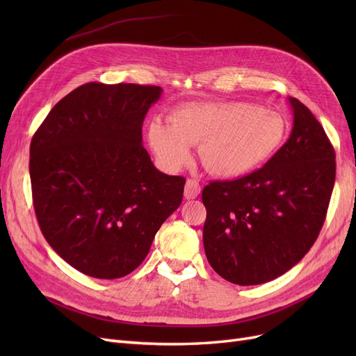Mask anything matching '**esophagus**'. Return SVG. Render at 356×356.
<instances>
[{
    "instance_id": "1",
    "label": "esophagus",
    "mask_w": 356,
    "mask_h": 356,
    "mask_svg": "<svg viewBox=\"0 0 356 356\" xmlns=\"http://www.w3.org/2000/svg\"><path fill=\"white\" fill-rule=\"evenodd\" d=\"M200 190H202V188H200L199 181L190 178V179H187V182H186L184 196H186V199H188V200L196 199V197L200 195Z\"/></svg>"
}]
</instances>
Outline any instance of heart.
Returning <instances> with one entry per match:
<instances>
[{"instance_id":"1","label":"heart","mask_w":356,"mask_h":356,"mask_svg":"<svg viewBox=\"0 0 356 356\" xmlns=\"http://www.w3.org/2000/svg\"><path fill=\"white\" fill-rule=\"evenodd\" d=\"M286 122L281 113L246 101L191 102L177 106L168 124L154 120L148 144L159 163L177 170L199 144V159L209 174L241 178L263 166L281 148Z\"/></svg>"}]
</instances>
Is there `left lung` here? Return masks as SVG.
<instances>
[{"label": "left lung", "instance_id": "left-lung-1", "mask_svg": "<svg viewBox=\"0 0 356 356\" xmlns=\"http://www.w3.org/2000/svg\"><path fill=\"white\" fill-rule=\"evenodd\" d=\"M293 131L267 163L203 188V246L211 267L236 285H260L303 258L324 225L336 153L306 105L288 98Z\"/></svg>", "mask_w": 356, "mask_h": 356}]
</instances>
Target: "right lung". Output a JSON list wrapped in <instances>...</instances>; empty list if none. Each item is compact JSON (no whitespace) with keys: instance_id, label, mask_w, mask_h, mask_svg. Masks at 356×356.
<instances>
[{"instance_id":"add662e5","label":"right lung","mask_w":356,"mask_h":356,"mask_svg":"<svg viewBox=\"0 0 356 356\" xmlns=\"http://www.w3.org/2000/svg\"><path fill=\"white\" fill-rule=\"evenodd\" d=\"M159 86L86 83L32 136L29 175L40 229L79 272L117 279L144 261L182 202L186 179L156 169L143 123Z\"/></svg>"}]
</instances>
